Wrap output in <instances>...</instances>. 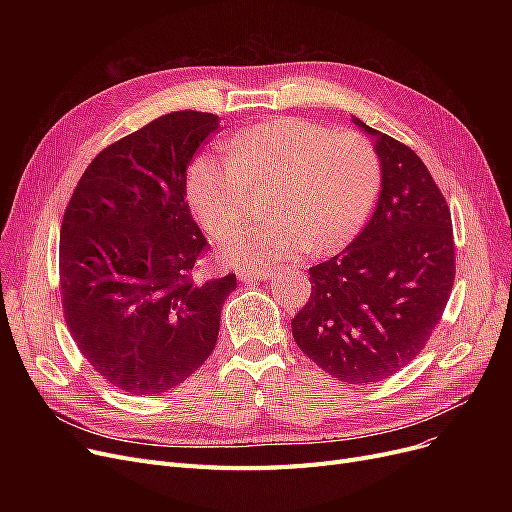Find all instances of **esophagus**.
Masks as SVG:
<instances>
[{
	"instance_id": "1",
	"label": "esophagus",
	"mask_w": 512,
	"mask_h": 512,
	"mask_svg": "<svg viewBox=\"0 0 512 512\" xmlns=\"http://www.w3.org/2000/svg\"><path fill=\"white\" fill-rule=\"evenodd\" d=\"M274 272L272 270H245V272H238V280L240 282H263V280H270V276H272Z\"/></svg>"
}]
</instances>
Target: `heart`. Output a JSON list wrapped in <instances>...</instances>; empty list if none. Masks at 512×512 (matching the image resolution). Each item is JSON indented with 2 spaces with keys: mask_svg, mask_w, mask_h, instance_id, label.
Instances as JSON below:
<instances>
[{
  "mask_svg": "<svg viewBox=\"0 0 512 512\" xmlns=\"http://www.w3.org/2000/svg\"><path fill=\"white\" fill-rule=\"evenodd\" d=\"M228 159L201 155L186 178V197L215 236L245 215L247 188H270L272 220L220 240L236 265H272L317 249L336 251L365 226L382 180L380 159L359 134H334L303 118H276L236 134Z\"/></svg>",
  "mask_w": 512,
  "mask_h": 512,
  "instance_id": "b5f03b06",
  "label": "heart"
}]
</instances>
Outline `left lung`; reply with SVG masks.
Listing matches in <instances>:
<instances>
[{
  "instance_id": "left-lung-1",
  "label": "left lung",
  "mask_w": 512,
  "mask_h": 512,
  "mask_svg": "<svg viewBox=\"0 0 512 512\" xmlns=\"http://www.w3.org/2000/svg\"><path fill=\"white\" fill-rule=\"evenodd\" d=\"M375 139L382 191L367 226L309 267L311 297L292 319L301 351L344 384L382 382L436 330L454 284L450 209L419 155L353 118Z\"/></svg>"
}]
</instances>
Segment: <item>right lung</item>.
<instances>
[{
  "label": "right lung",
  "mask_w": 512,
  "mask_h": 512,
  "mask_svg": "<svg viewBox=\"0 0 512 512\" xmlns=\"http://www.w3.org/2000/svg\"><path fill=\"white\" fill-rule=\"evenodd\" d=\"M215 114L161 116L105 147L80 176L60 230L62 309L78 351L128 394L157 396L211 355L236 276L195 280L207 240L186 170Z\"/></svg>",
  "instance_id": "1"
}]
</instances>
